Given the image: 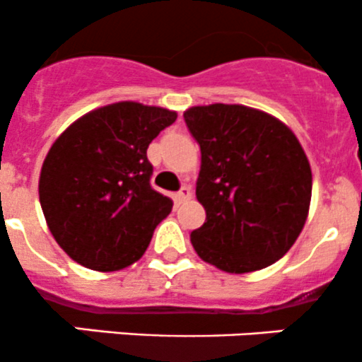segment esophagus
<instances>
[{
    "instance_id": "34e87169",
    "label": "esophagus",
    "mask_w": 362,
    "mask_h": 362,
    "mask_svg": "<svg viewBox=\"0 0 362 362\" xmlns=\"http://www.w3.org/2000/svg\"><path fill=\"white\" fill-rule=\"evenodd\" d=\"M189 199H192V189H189L188 186H182L180 192L176 193V202L177 204L186 202V200H189Z\"/></svg>"
}]
</instances>
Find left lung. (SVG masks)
<instances>
[{
    "mask_svg": "<svg viewBox=\"0 0 362 362\" xmlns=\"http://www.w3.org/2000/svg\"><path fill=\"white\" fill-rule=\"evenodd\" d=\"M186 127L200 146L197 200L206 221L192 232L197 255L225 273L280 260L301 234L311 169L287 124L245 105L192 107Z\"/></svg>",
    "mask_w": 362,
    "mask_h": 362,
    "instance_id": "8db88e82",
    "label": "left lung"
}]
</instances>
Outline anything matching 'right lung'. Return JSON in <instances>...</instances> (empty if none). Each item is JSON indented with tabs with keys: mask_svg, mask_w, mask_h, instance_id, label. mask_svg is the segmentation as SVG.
Segmentation results:
<instances>
[{
	"mask_svg": "<svg viewBox=\"0 0 362 362\" xmlns=\"http://www.w3.org/2000/svg\"><path fill=\"white\" fill-rule=\"evenodd\" d=\"M174 110L117 102L78 117L56 139L38 181L56 243L89 269H123L148 250L173 200L151 188L148 146Z\"/></svg>",
	"mask_w": 362,
	"mask_h": 362,
	"instance_id": "right-lung-1",
	"label": "right lung"
}]
</instances>
